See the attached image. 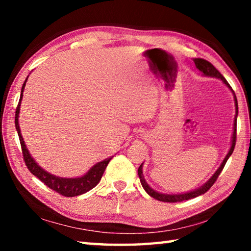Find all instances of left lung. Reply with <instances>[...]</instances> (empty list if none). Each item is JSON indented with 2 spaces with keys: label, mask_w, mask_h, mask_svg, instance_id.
Masks as SVG:
<instances>
[{
  "label": "left lung",
  "mask_w": 251,
  "mask_h": 251,
  "mask_svg": "<svg viewBox=\"0 0 251 251\" xmlns=\"http://www.w3.org/2000/svg\"><path fill=\"white\" fill-rule=\"evenodd\" d=\"M195 62V65H196L197 69L199 70V72H201L202 75L208 76V77H215V78H218V79H222L223 83L226 85V86L229 88L232 92L233 94V100H235V106H236V116H235V121H233V131H232V137H231V146H230V150H229L228 154L225 157L223 163L220 164V166L218 167L217 171L215 172L214 175H212L209 179H208L205 184L202 186L199 187L197 189H194L192 192H188V193H184V194H163V193H158L156 192L155 189H152L151 187L147 184V181L145 180V178H144L143 175V164L139 166L138 168V176H139V179H141L142 182V186L143 188L145 189V192L151 196L152 198L157 199V201H165V202H177V201H188V199H192L195 198L197 196H201V195L205 194L206 192H208V189L210 188V187L214 185V182L217 180L218 176L220 175V173L225 167V165H226L227 160L230 155L232 154L233 150H235V145H236V131H237V116H238V103H237V97L235 92L232 91V88L230 87V85L228 84V82L226 80V78L224 77V76L219 73V71L216 69V67L209 63L206 59H202V58H195L194 59Z\"/></svg>",
  "instance_id": "left-lung-1"
}]
</instances>
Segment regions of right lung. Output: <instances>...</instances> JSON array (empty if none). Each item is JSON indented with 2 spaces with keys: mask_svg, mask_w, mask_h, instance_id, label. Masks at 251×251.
Wrapping results in <instances>:
<instances>
[{
  "mask_svg": "<svg viewBox=\"0 0 251 251\" xmlns=\"http://www.w3.org/2000/svg\"><path fill=\"white\" fill-rule=\"evenodd\" d=\"M27 77H26V79H25V82L23 84L22 90H21L20 101H19V105H18V107H16V112H15V127H16V130H18V134H19V138H20L21 147H22L25 165H26L28 171L31 172L34 176H36L42 182H44L46 186L50 187V189L55 190V192L58 193L59 195H62V196L75 197V196H78V195L87 193L88 190L93 189L97 184H99L101 176H103V174L105 172L106 167H107L109 160L112 159V157H109V158H106L104 160L100 161V163L95 164L94 166H93L90 171H88L82 177L63 178V177L52 175V174H50L46 171H44V169L42 168L40 165L33 159V157L28 152V150L26 148V145H25L24 139L22 137V134H21V129H20V125H19V114H20V107H21V100H22V99H23V92H24L25 83H26Z\"/></svg>",
  "mask_w": 251,
  "mask_h": 251,
  "instance_id": "right-lung-1",
  "label": "right lung"
}]
</instances>
